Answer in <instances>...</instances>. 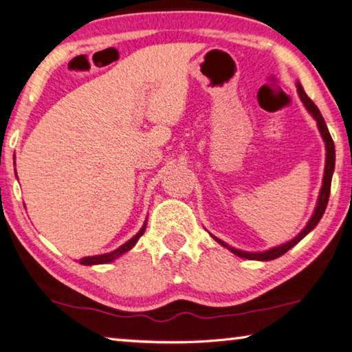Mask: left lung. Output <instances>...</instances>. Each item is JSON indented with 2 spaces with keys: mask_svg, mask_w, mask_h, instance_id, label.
I'll use <instances>...</instances> for the list:
<instances>
[{
  "mask_svg": "<svg viewBox=\"0 0 352 352\" xmlns=\"http://www.w3.org/2000/svg\"><path fill=\"white\" fill-rule=\"evenodd\" d=\"M296 90L298 94H300V98L302 100V104L307 109V111L311 113L314 116L315 121H317V126L321 136H323V141L326 142V166H324V175H323V184H321V190H320V195H318V201H317V206H315V211L312 214L311 220H309L307 225L302 228V231L294 239L283 243V245L275 247V248H270V250H265V252H259V253H250V252H242V250H237L233 248L230 245H226L223 241L217 239V237H214L220 245H223L225 248H228L230 252H233L236 256H239V258H245V259H253V261H272V259H276L279 256H283L284 253H287L292 247H295L298 242H300L302 237L306 234L311 233V231L317 226V223L320 222V219L323 217V214L326 211V206H327V200H329V194H331V182H332V174H333V166H336V147H333V141L331 138V133L329 130L326 127V122L323 116H321L320 110L317 109V105L312 102V99L307 96L302 90L301 83L296 82Z\"/></svg>",
  "mask_w": 352,
  "mask_h": 352,
  "instance_id": "1",
  "label": "left lung"
}]
</instances>
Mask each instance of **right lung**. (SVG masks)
<instances>
[{"label":"right lung","instance_id":"1","mask_svg":"<svg viewBox=\"0 0 352 352\" xmlns=\"http://www.w3.org/2000/svg\"><path fill=\"white\" fill-rule=\"evenodd\" d=\"M15 175H16V172H15ZM146 225L147 223L144 222V225H142V228L138 231V233H136L132 237V239L124 243V245H121V247L116 248V250H113V252H110V253L98 254V256H87V258H82L80 259V264H83V265H96V264H107V262L115 261L116 258H119V256H122L124 253H127L129 250H132L135 247V243L138 242V239H140L142 234H144Z\"/></svg>","mask_w":352,"mask_h":352}]
</instances>
